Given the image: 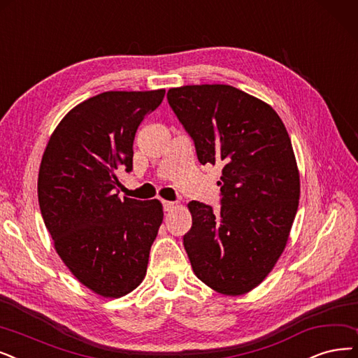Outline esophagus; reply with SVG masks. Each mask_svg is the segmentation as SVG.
Listing matches in <instances>:
<instances>
[{
  "label": "esophagus",
  "instance_id": "obj_1",
  "mask_svg": "<svg viewBox=\"0 0 358 358\" xmlns=\"http://www.w3.org/2000/svg\"><path fill=\"white\" fill-rule=\"evenodd\" d=\"M163 208H164V211H171L175 208V203H171V201H163Z\"/></svg>",
  "mask_w": 358,
  "mask_h": 358
}]
</instances>
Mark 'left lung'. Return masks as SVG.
Masks as SVG:
<instances>
[{
	"instance_id": "obj_1",
	"label": "left lung",
	"mask_w": 358,
	"mask_h": 358,
	"mask_svg": "<svg viewBox=\"0 0 358 358\" xmlns=\"http://www.w3.org/2000/svg\"><path fill=\"white\" fill-rule=\"evenodd\" d=\"M201 164H220L222 207L191 201L183 236L195 276L223 295H244L267 278L288 244L299 201L291 138L267 103L231 85L167 92Z\"/></svg>"
}]
</instances>
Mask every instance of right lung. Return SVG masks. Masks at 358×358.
<instances>
[{
    "label": "right lung",
    "mask_w": 358,
    "mask_h": 358,
    "mask_svg": "<svg viewBox=\"0 0 358 358\" xmlns=\"http://www.w3.org/2000/svg\"><path fill=\"white\" fill-rule=\"evenodd\" d=\"M164 94L108 91L85 99L57 124L42 155L38 199L54 248L99 296H124L147 275L163 206L120 199L117 175L132 170L138 127Z\"/></svg>",
    "instance_id": "add662e5"
}]
</instances>
